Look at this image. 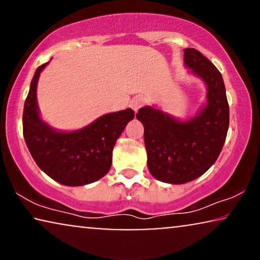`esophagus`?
<instances>
[{
    "label": "esophagus",
    "mask_w": 260,
    "mask_h": 260,
    "mask_svg": "<svg viewBox=\"0 0 260 260\" xmlns=\"http://www.w3.org/2000/svg\"><path fill=\"white\" fill-rule=\"evenodd\" d=\"M144 104H145V99L142 97V95H136V97H134L130 102L131 109H133L135 112H137V110L140 109L141 106H143Z\"/></svg>",
    "instance_id": "obj_1"
}]
</instances>
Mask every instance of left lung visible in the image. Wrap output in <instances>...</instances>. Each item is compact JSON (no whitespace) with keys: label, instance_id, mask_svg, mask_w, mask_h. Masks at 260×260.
Listing matches in <instances>:
<instances>
[{"label":"left lung","instance_id":"left-lung-1","mask_svg":"<svg viewBox=\"0 0 260 260\" xmlns=\"http://www.w3.org/2000/svg\"><path fill=\"white\" fill-rule=\"evenodd\" d=\"M184 66L207 88L206 104L190 119H179L144 106L136 118L144 126L148 169L155 179L182 184L205 174L218 158L230 124V108L221 73L194 48L184 49Z\"/></svg>","mask_w":260,"mask_h":260}]
</instances>
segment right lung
I'll list each match as a JSON object with an SVG mask.
<instances>
[{
    "mask_svg": "<svg viewBox=\"0 0 260 260\" xmlns=\"http://www.w3.org/2000/svg\"><path fill=\"white\" fill-rule=\"evenodd\" d=\"M48 62L38 67L24 102L23 137L31 157L42 172L63 186H85L105 176L111 168L116 141L134 119L131 109L103 115L74 131L56 130L39 111V77Z\"/></svg>",
    "mask_w": 260,
    "mask_h": 260,
    "instance_id": "right-lung-1",
    "label": "right lung"
}]
</instances>
